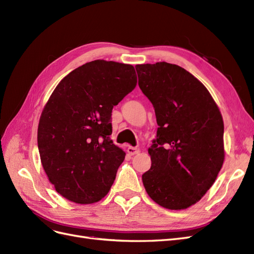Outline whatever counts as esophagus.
<instances>
[{
    "label": "esophagus",
    "mask_w": 254,
    "mask_h": 254,
    "mask_svg": "<svg viewBox=\"0 0 254 254\" xmlns=\"http://www.w3.org/2000/svg\"><path fill=\"white\" fill-rule=\"evenodd\" d=\"M127 152H128V155L133 156V155H136V153H139L140 149L136 147H132V146H129V147L127 148Z\"/></svg>",
    "instance_id": "34e87169"
}]
</instances>
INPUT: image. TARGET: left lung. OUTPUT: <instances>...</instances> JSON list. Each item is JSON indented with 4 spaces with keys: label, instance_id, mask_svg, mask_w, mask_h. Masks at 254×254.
I'll use <instances>...</instances> for the list:
<instances>
[{
    "label": "left lung",
    "instance_id": "obj_1",
    "mask_svg": "<svg viewBox=\"0 0 254 254\" xmlns=\"http://www.w3.org/2000/svg\"><path fill=\"white\" fill-rule=\"evenodd\" d=\"M135 70L159 126L144 188L165 209H188L210 190L224 164L221 113L207 89L183 67L163 61Z\"/></svg>",
    "mask_w": 254,
    "mask_h": 254
}]
</instances>
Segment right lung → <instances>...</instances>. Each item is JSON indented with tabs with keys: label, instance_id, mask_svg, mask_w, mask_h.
Here are the masks:
<instances>
[{
	"label": "right lung",
	"instance_id": "obj_1",
	"mask_svg": "<svg viewBox=\"0 0 254 254\" xmlns=\"http://www.w3.org/2000/svg\"><path fill=\"white\" fill-rule=\"evenodd\" d=\"M136 86L131 64L94 60L61 80L38 126L41 163L57 193L80 204L108 194L125 151L114 145L111 113Z\"/></svg>",
	"mask_w": 254,
	"mask_h": 254
}]
</instances>
